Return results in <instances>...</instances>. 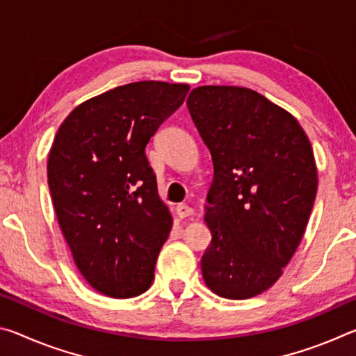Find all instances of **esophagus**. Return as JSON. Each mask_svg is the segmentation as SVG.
I'll list each match as a JSON object with an SVG mask.
<instances>
[{
    "label": "esophagus",
    "instance_id": "esophagus-1",
    "mask_svg": "<svg viewBox=\"0 0 356 356\" xmlns=\"http://www.w3.org/2000/svg\"><path fill=\"white\" fill-rule=\"evenodd\" d=\"M176 215L179 216L180 220L186 218V216L193 215V209L188 207V206H185V204H179V206H176Z\"/></svg>",
    "mask_w": 356,
    "mask_h": 356
}]
</instances>
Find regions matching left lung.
Segmentation results:
<instances>
[{"label": "left lung", "instance_id": "left-lung-1", "mask_svg": "<svg viewBox=\"0 0 356 356\" xmlns=\"http://www.w3.org/2000/svg\"><path fill=\"white\" fill-rule=\"evenodd\" d=\"M186 106L213 161L202 278L222 298L256 297L280 280L308 225L311 143L291 113L248 88H195Z\"/></svg>", "mask_w": 356, "mask_h": 356}]
</instances>
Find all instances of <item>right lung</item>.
<instances>
[{"mask_svg":"<svg viewBox=\"0 0 356 356\" xmlns=\"http://www.w3.org/2000/svg\"><path fill=\"white\" fill-rule=\"evenodd\" d=\"M190 86L136 81L72 111L48 154L59 227L76 268L111 298L146 292L172 216L156 190L146 146Z\"/></svg>","mask_w":356,"mask_h":356,"instance_id":"obj_1","label":"right lung"}]
</instances>
